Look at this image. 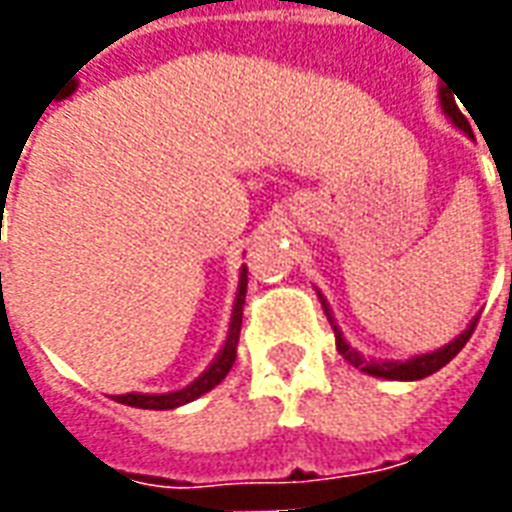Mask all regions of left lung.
Returning <instances> with one entry per match:
<instances>
[{
    "label": "left lung",
    "mask_w": 512,
    "mask_h": 512,
    "mask_svg": "<svg viewBox=\"0 0 512 512\" xmlns=\"http://www.w3.org/2000/svg\"><path fill=\"white\" fill-rule=\"evenodd\" d=\"M439 102H442V111L448 113L450 119H453V124H456V127H461V130L467 132V135H472V127H469L467 116L458 111L456 97L450 94V86L439 92ZM320 301H323V309H325V314H328V323H331L333 336H336V350L342 352L344 361H350L352 366H355V369H361V372L372 374V377H385V380H423V377H429V374L439 372L445 363L453 361L458 352H461V347L469 342V336H472L475 325H478V320H475V323L469 325L467 331L461 333V336H456V339H453L450 344H445V347H439V350H434V352H426V355H418V358H412V361H404V363H399V361H380V363L363 361L361 355H358L355 350H350V344L344 342L342 331H339V328H336V323H333L331 309H328V304H325V298H320Z\"/></svg>",
    "instance_id": "8db88e82"
}]
</instances>
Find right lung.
<instances>
[{
	"instance_id": "obj_1",
	"label": "right lung",
	"mask_w": 512,
	"mask_h": 512,
	"mask_svg": "<svg viewBox=\"0 0 512 512\" xmlns=\"http://www.w3.org/2000/svg\"><path fill=\"white\" fill-rule=\"evenodd\" d=\"M244 298L246 268L241 271V282H238L236 306H233V317H230V333H227L225 347H222V352L217 355V361L211 363L206 372L200 374L192 385H187V388H181V391L176 393H160V396H149V393H124V396H116V401L127 404V407H140V410H173V407H181V404H187V401H195L198 396L211 391V388H217L219 382L227 377V372L233 369V363H236L238 336H241V317H244Z\"/></svg>"
}]
</instances>
